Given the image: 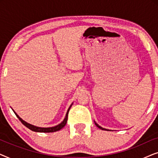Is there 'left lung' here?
<instances>
[{
	"label": "left lung",
	"mask_w": 158,
	"mask_h": 158,
	"mask_svg": "<svg viewBox=\"0 0 158 158\" xmlns=\"http://www.w3.org/2000/svg\"><path fill=\"white\" fill-rule=\"evenodd\" d=\"M94 122H95V124H96V126L97 127H98V128L99 129H102V130H106V131H111V130H110V129H105V128H103V127H101V126H99V125L98 124H97V123L96 122H95V121H94Z\"/></svg>",
	"instance_id": "8db88e82"
}]
</instances>
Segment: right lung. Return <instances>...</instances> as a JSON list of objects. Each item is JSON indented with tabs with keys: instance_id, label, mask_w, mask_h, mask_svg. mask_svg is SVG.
Listing matches in <instances>:
<instances>
[{
	"instance_id": "1",
	"label": "right lung",
	"mask_w": 158,
	"mask_h": 158,
	"mask_svg": "<svg viewBox=\"0 0 158 158\" xmlns=\"http://www.w3.org/2000/svg\"><path fill=\"white\" fill-rule=\"evenodd\" d=\"M73 103L70 106V107H69V109H68V111H67V113H66V115H65V117L63 119V121L59 124L57 126H55V127H36V126H34V125H32L31 124H29V123H27V122H25L24 120H23L22 118H21L20 116H19L18 114H17L16 112L14 111V109H12L13 111H14V114H16L17 117L19 120L21 121V122L22 123V124L24 125L27 127V128H29V129H31V131H36V132H55V131H59L60 129L63 128V127L65 126L66 123H67V121H68V112L70 111L71 106H72Z\"/></svg>"
}]
</instances>
